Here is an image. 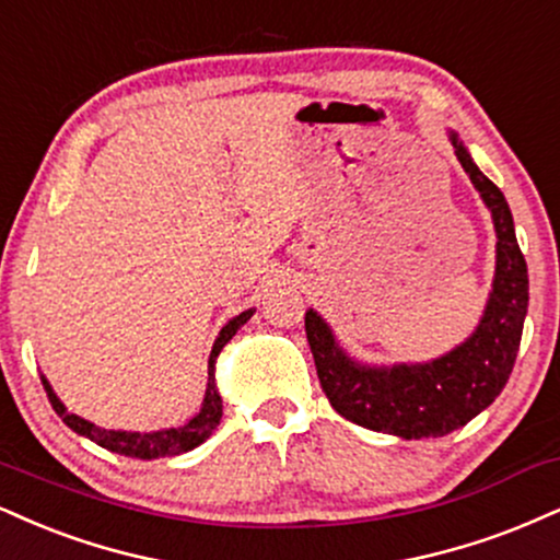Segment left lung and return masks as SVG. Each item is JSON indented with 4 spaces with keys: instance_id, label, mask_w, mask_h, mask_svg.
<instances>
[{
    "instance_id": "left-lung-1",
    "label": "left lung",
    "mask_w": 560,
    "mask_h": 560,
    "mask_svg": "<svg viewBox=\"0 0 560 560\" xmlns=\"http://www.w3.org/2000/svg\"><path fill=\"white\" fill-rule=\"evenodd\" d=\"M451 140L456 159L493 213L498 234L493 292L477 331L454 352L428 365L362 368L336 347L318 313H305L307 345L331 407L354 425L407 441L446 435L495 401L514 370L529 302L527 260L518 250L506 198L477 170L456 135Z\"/></svg>"
}]
</instances>
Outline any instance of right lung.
Masks as SVG:
<instances>
[{"label":"right lung","instance_id":"right-lung-1","mask_svg":"<svg viewBox=\"0 0 560 560\" xmlns=\"http://www.w3.org/2000/svg\"><path fill=\"white\" fill-rule=\"evenodd\" d=\"M250 315H253V310H245V313H240L237 318L229 320L226 326L221 328L219 339H215V345L211 349V357H208V388H206L203 407H200V412L182 428L159 430V433H125V430H104V428L93 425V422L83 420V417L67 412L65 404L57 399V394H54L49 381L46 378H42L44 390H46V396H49L54 412L62 417V422L67 428H72L80 435L91 438L93 443L114 451V454L132 456V459H164V456L185 454V451L200 446V443H203L206 438L213 433L215 425H219L221 396H219V390H215L213 362H215V357H219L221 349H224L226 341L240 331V326H245V323L250 320Z\"/></svg>","mask_w":560,"mask_h":560}]
</instances>
